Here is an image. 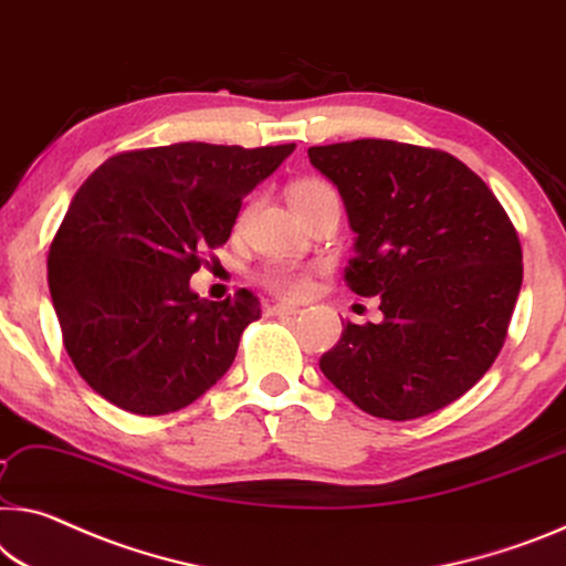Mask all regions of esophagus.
I'll return each instance as SVG.
<instances>
[{
  "instance_id": "1",
  "label": "esophagus",
  "mask_w": 566,
  "mask_h": 566,
  "mask_svg": "<svg viewBox=\"0 0 566 566\" xmlns=\"http://www.w3.org/2000/svg\"><path fill=\"white\" fill-rule=\"evenodd\" d=\"M301 308L298 306H291V303H273L271 306V313H275V316H295Z\"/></svg>"
}]
</instances>
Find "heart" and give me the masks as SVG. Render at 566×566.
<instances>
[{
  "label": "heart",
  "mask_w": 566,
  "mask_h": 566,
  "mask_svg": "<svg viewBox=\"0 0 566 566\" xmlns=\"http://www.w3.org/2000/svg\"><path fill=\"white\" fill-rule=\"evenodd\" d=\"M326 192H332V187H328L326 181L301 179L291 187V202L295 210H298V207L308 205L311 199H316ZM258 281L265 291L281 295V298H301V295L308 293L311 273L306 268L293 265V263H271L258 273Z\"/></svg>",
  "instance_id": "b5f03b06"
}]
</instances>
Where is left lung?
<instances>
[{"label": "left lung", "instance_id": "8db88e82", "mask_svg": "<svg viewBox=\"0 0 566 566\" xmlns=\"http://www.w3.org/2000/svg\"><path fill=\"white\" fill-rule=\"evenodd\" d=\"M356 232L344 281L381 324H346L318 367L359 410L415 420L463 397L506 342L524 263L511 217L453 154L359 138L311 146Z\"/></svg>", "mask_w": 566, "mask_h": 566}]
</instances>
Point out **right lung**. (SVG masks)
<instances>
[{"instance_id": "add662e5", "label": "right lung", "mask_w": 566, "mask_h": 566, "mask_svg": "<svg viewBox=\"0 0 566 566\" xmlns=\"http://www.w3.org/2000/svg\"><path fill=\"white\" fill-rule=\"evenodd\" d=\"M293 149L181 142L120 151L83 181L50 242L48 283L67 356L111 405L185 410L232 367L258 295L207 301L189 277Z\"/></svg>"}]
</instances>
